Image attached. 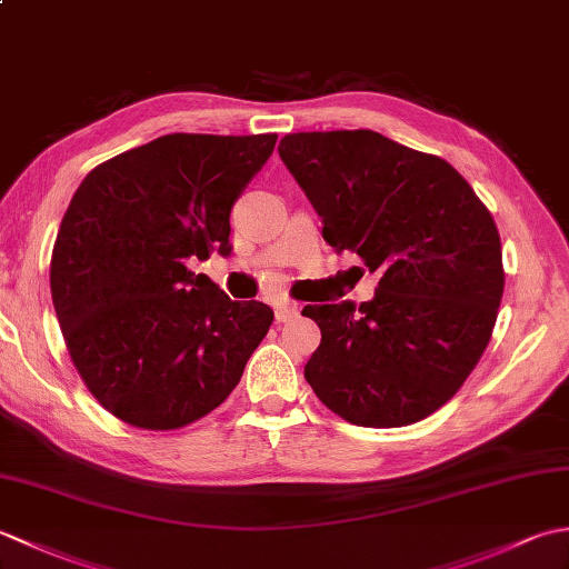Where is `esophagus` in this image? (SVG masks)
<instances>
[{"label":"esophagus","mask_w":569,"mask_h":569,"mask_svg":"<svg viewBox=\"0 0 569 569\" xmlns=\"http://www.w3.org/2000/svg\"><path fill=\"white\" fill-rule=\"evenodd\" d=\"M276 322H291L298 316V306L291 303V300H281V303H276Z\"/></svg>","instance_id":"esophagus-1"}]
</instances>
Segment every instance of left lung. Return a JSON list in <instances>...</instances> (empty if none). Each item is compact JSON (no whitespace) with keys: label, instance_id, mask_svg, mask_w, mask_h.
Wrapping results in <instances>:
<instances>
[{"label":"left lung","instance_id":"left-lung-1","mask_svg":"<svg viewBox=\"0 0 569 569\" xmlns=\"http://www.w3.org/2000/svg\"><path fill=\"white\" fill-rule=\"evenodd\" d=\"M281 161L322 217V237L379 271L371 300L306 306L320 347L306 379L332 413L401 428L459 391L491 340L503 296L491 212L440 156L379 131H298Z\"/></svg>","mask_w":569,"mask_h":569}]
</instances>
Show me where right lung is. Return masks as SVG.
<instances>
[{
  "label": "right lung",
  "mask_w": 569,
  "mask_h": 569,
  "mask_svg": "<svg viewBox=\"0 0 569 569\" xmlns=\"http://www.w3.org/2000/svg\"><path fill=\"white\" fill-rule=\"evenodd\" d=\"M276 134H166L84 176L60 222L51 296L72 365L119 420L176 430L232 393L273 310L190 259L227 257L229 212Z\"/></svg>",
  "instance_id": "right-lung-1"
}]
</instances>
